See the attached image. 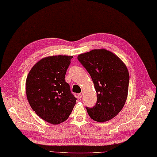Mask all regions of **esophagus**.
I'll return each mask as SVG.
<instances>
[{"label": "esophagus", "instance_id": "esophagus-1", "mask_svg": "<svg viewBox=\"0 0 157 157\" xmlns=\"http://www.w3.org/2000/svg\"><path fill=\"white\" fill-rule=\"evenodd\" d=\"M78 96V98H79V99H80V98H82V96H83V93H80V94H79Z\"/></svg>", "mask_w": 157, "mask_h": 157}]
</instances>
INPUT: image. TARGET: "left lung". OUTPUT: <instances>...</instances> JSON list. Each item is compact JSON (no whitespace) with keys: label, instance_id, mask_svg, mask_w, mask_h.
Returning <instances> with one entry per match:
<instances>
[{"label":"left lung","instance_id":"1","mask_svg":"<svg viewBox=\"0 0 157 157\" xmlns=\"http://www.w3.org/2000/svg\"><path fill=\"white\" fill-rule=\"evenodd\" d=\"M93 80L97 102L86 107L90 117L95 121L105 122L121 111L128 95L129 74L118 56L105 49H95L78 56Z\"/></svg>","mask_w":157,"mask_h":157}]
</instances>
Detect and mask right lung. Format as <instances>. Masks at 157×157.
Returning a JSON list of instances; mask_svg holds the SVG:
<instances>
[{"instance_id": "obj_1", "label": "right lung", "mask_w": 157, "mask_h": 157, "mask_svg": "<svg viewBox=\"0 0 157 157\" xmlns=\"http://www.w3.org/2000/svg\"><path fill=\"white\" fill-rule=\"evenodd\" d=\"M72 58L59 55L42 58L27 76L26 91L30 105L40 118L51 124L67 120L77 99L65 81Z\"/></svg>"}]
</instances>
